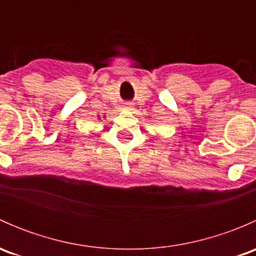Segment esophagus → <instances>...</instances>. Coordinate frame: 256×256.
I'll return each mask as SVG.
<instances>
[{
	"mask_svg": "<svg viewBox=\"0 0 256 256\" xmlns=\"http://www.w3.org/2000/svg\"><path fill=\"white\" fill-rule=\"evenodd\" d=\"M126 105H128V106H126L128 109H131V104H126Z\"/></svg>",
	"mask_w": 256,
	"mask_h": 256,
	"instance_id": "esophagus-1",
	"label": "esophagus"
}]
</instances>
